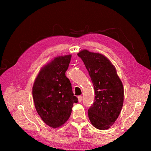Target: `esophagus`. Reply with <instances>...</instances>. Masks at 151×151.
<instances>
[{
  "mask_svg": "<svg viewBox=\"0 0 151 151\" xmlns=\"http://www.w3.org/2000/svg\"><path fill=\"white\" fill-rule=\"evenodd\" d=\"M78 101L79 102H81L82 101V100H83V97L81 96H78Z\"/></svg>",
  "mask_w": 151,
  "mask_h": 151,
  "instance_id": "esophagus-1",
  "label": "esophagus"
}]
</instances>
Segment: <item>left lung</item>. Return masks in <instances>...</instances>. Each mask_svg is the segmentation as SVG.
Masks as SVG:
<instances>
[{"label":"left lung","instance_id":"left-lung-1","mask_svg":"<svg viewBox=\"0 0 151 151\" xmlns=\"http://www.w3.org/2000/svg\"><path fill=\"white\" fill-rule=\"evenodd\" d=\"M91 78L95 100L88 109L89 120L99 130L112 126L120 114L124 102V87L116 70L104 55L84 50L78 54Z\"/></svg>","mask_w":151,"mask_h":151}]
</instances>
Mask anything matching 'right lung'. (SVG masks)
I'll return each instance as SVG.
<instances>
[{"instance_id":"1","label":"right lung","mask_w":151,"mask_h":151,"mask_svg":"<svg viewBox=\"0 0 151 151\" xmlns=\"http://www.w3.org/2000/svg\"><path fill=\"white\" fill-rule=\"evenodd\" d=\"M71 55L55 58L40 71L32 88L35 107L43 122L52 128L68 119L78 100L65 76Z\"/></svg>"}]
</instances>
